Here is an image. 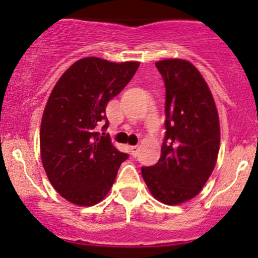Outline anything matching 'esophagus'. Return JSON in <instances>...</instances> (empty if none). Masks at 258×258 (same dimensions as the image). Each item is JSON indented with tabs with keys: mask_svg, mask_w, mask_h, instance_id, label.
<instances>
[{
	"mask_svg": "<svg viewBox=\"0 0 258 258\" xmlns=\"http://www.w3.org/2000/svg\"><path fill=\"white\" fill-rule=\"evenodd\" d=\"M130 151H131V154L134 155V157H137L138 151H140V147H138V146H132V147H130Z\"/></svg>",
	"mask_w": 258,
	"mask_h": 258,
	"instance_id": "esophagus-1",
	"label": "esophagus"
}]
</instances>
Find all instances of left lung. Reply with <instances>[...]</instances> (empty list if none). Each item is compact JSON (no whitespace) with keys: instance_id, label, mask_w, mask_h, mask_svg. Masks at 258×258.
<instances>
[{"instance_id":"8db88e82","label":"left lung","mask_w":258,"mask_h":258,"mask_svg":"<svg viewBox=\"0 0 258 258\" xmlns=\"http://www.w3.org/2000/svg\"><path fill=\"white\" fill-rule=\"evenodd\" d=\"M165 84V137L155 165L143 166L151 194L165 205H180L200 194L216 166L220 144L213 95L188 61L155 62Z\"/></svg>"}]
</instances>
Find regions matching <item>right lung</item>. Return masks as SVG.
<instances>
[{
    "label": "right lung",
    "mask_w": 258,
    "mask_h": 258,
    "mask_svg": "<svg viewBox=\"0 0 258 258\" xmlns=\"http://www.w3.org/2000/svg\"><path fill=\"white\" fill-rule=\"evenodd\" d=\"M140 63L86 57L72 64L53 87L42 114L41 161L53 188L71 203L97 205L111 188L128 154L95 127L105 121L107 103L120 94Z\"/></svg>",
    "instance_id": "add662e5"
}]
</instances>
